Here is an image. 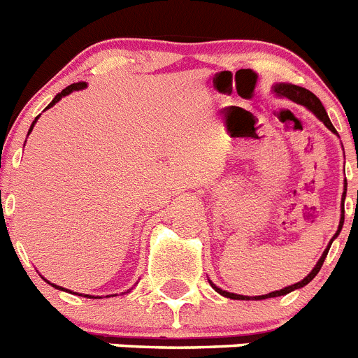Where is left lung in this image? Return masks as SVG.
<instances>
[{
	"label": "left lung",
	"instance_id": "obj_1",
	"mask_svg": "<svg viewBox=\"0 0 358 358\" xmlns=\"http://www.w3.org/2000/svg\"><path fill=\"white\" fill-rule=\"evenodd\" d=\"M273 91L274 94H278V96L281 98H289V100H292V102L299 103V106L306 107V109L310 110V113H314L315 116H317L319 120H321L324 125H327L328 129H330L331 132H335L337 134V131H335V127L331 125L330 118H328L327 115V109L322 107L321 100H319L317 96H315L312 91L305 90V87H299V85H294V84H285V82H280V84H274L273 85ZM339 136V134H337ZM346 179H344V194H343V210H341V222H339V227H337V233L334 235V238L330 240V243H328V248L324 249V252L321 255V258L317 260V264H315V267L310 271V274L306 278H303L301 281H297V283H294V285H289L285 287V289H280V290H274V292H268V294H264V296H240V294H233V292H227V290H222V289H218L217 285H215L213 281H210V285L213 287L215 290H217L220 296L224 297H229V299H245V301H249V299H255V301H260V299H267V297H278V296H285V294L292 292V290H297V289H301V287L308 285L310 281L314 280L315 276H317V273L321 271L322 264H324V258H327L328 251H330V245L331 242H334L337 236H339L341 229H343V224H344V199H346Z\"/></svg>",
	"mask_w": 358,
	"mask_h": 358
}]
</instances>
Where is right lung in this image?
I'll use <instances>...</instances> for the list:
<instances>
[{"mask_svg": "<svg viewBox=\"0 0 358 358\" xmlns=\"http://www.w3.org/2000/svg\"><path fill=\"white\" fill-rule=\"evenodd\" d=\"M84 87H87V84H85V82H77V84L68 85L66 90H62L61 93L55 94V98H53L52 102H50V106L46 107V109H50V107H53L57 102H61V98L68 96V94H71L73 91H80V90H84ZM46 109H44V110H46ZM39 116H41V115H39ZM39 116H36V120L31 122V127H30V131H28V134H30V132H31V129H34V125H36V123H37V120H39ZM46 281H48V280H46ZM48 283H50V281H48ZM50 285L55 287V289H59V290H64V289H62V287H57V285H53V283H50ZM78 296H82V294H78ZM85 297H90V299H91V297H94V296H87V294H85Z\"/></svg>", "mask_w": 358, "mask_h": 358, "instance_id": "1", "label": "right lung"}]
</instances>
